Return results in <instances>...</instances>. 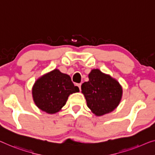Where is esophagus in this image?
<instances>
[{
    "label": "esophagus",
    "instance_id": "obj_1",
    "mask_svg": "<svg viewBox=\"0 0 155 155\" xmlns=\"http://www.w3.org/2000/svg\"><path fill=\"white\" fill-rule=\"evenodd\" d=\"M77 85L78 87H79V90L81 91V84H77Z\"/></svg>",
    "mask_w": 155,
    "mask_h": 155
}]
</instances>
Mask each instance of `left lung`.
Listing matches in <instances>:
<instances>
[{
  "mask_svg": "<svg viewBox=\"0 0 155 155\" xmlns=\"http://www.w3.org/2000/svg\"><path fill=\"white\" fill-rule=\"evenodd\" d=\"M89 81L81 85L87 105L96 115L114 110L120 101L122 89L119 83L99 70H92Z\"/></svg>",
  "mask_w": 155,
  "mask_h": 155,
  "instance_id": "1",
  "label": "left lung"
}]
</instances>
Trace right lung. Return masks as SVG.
<instances>
[{
  "mask_svg": "<svg viewBox=\"0 0 155 155\" xmlns=\"http://www.w3.org/2000/svg\"><path fill=\"white\" fill-rule=\"evenodd\" d=\"M79 91L70 77L58 70L44 75L35 83L33 97L40 109L48 114H55L64 106L70 94Z\"/></svg>",
  "mask_w": 155,
  "mask_h": 155,
  "instance_id": "obj_1",
  "label": "right lung"
}]
</instances>
